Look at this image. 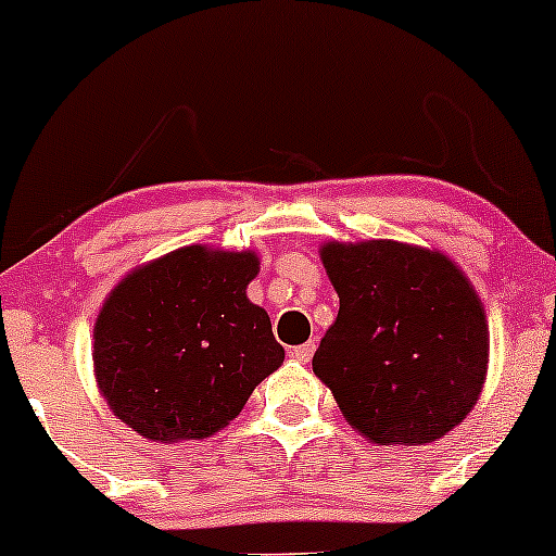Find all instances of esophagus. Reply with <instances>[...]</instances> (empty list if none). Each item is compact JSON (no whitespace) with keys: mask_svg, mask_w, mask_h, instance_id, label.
<instances>
[{"mask_svg":"<svg viewBox=\"0 0 556 556\" xmlns=\"http://www.w3.org/2000/svg\"><path fill=\"white\" fill-rule=\"evenodd\" d=\"M314 351H316V343H314V340H308V343L292 348V356H295L298 362L306 364V362H311V358H314Z\"/></svg>","mask_w":556,"mask_h":556,"instance_id":"1","label":"esophagus"}]
</instances>
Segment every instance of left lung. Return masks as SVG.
I'll return each mask as SVG.
<instances>
[{
  "label": "left lung",
  "instance_id": "obj_1",
  "mask_svg": "<svg viewBox=\"0 0 556 556\" xmlns=\"http://www.w3.org/2000/svg\"><path fill=\"white\" fill-rule=\"evenodd\" d=\"M321 261L340 298L314 375L369 441L430 443L478 404L488 325L446 255L393 240L329 242Z\"/></svg>",
  "mask_w": 556,
  "mask_h": 556
}]
</instances>
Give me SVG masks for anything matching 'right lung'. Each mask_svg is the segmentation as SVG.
<instances>
[{"instance_id": "1", "label": "right lung", "mask_w": 556, "mask_h": 556, "mask_svg": "<svg viewBox=\"0 0 556 556\" xmlns=\"http://www.w3.org/2000/svg\"><path fill=\"white\" fill-rule=\"evenodd\" d=\"M253 253L189 245L137 268L94 327V371L115 417L150 441L208 438L285 362L248 301Z\"/></svg>"}]
</instances>
